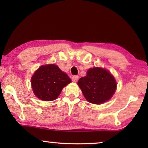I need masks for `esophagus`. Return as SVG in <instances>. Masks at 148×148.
Listing matches in <instances>:
<instances>
[{
  "label": "esophagus",
  "instance_id": "1",
  "mask_svg": "<svg viewBox=\"0 0 148 148\" xmlns=\"http://www.w3.org/2000/svg\"><path fill=\"white\" fill-rule=\"evenodd\" d=\"M78 79H79V77L77 76H72V81H73L74 82H77V80H78Z\"/></svg>",
  "mask_w": 148,
  "mask_h": 148
}]
</instances>
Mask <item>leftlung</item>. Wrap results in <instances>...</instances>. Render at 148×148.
I'll return each mask as SVG.
<instances>
[{
    "instance_id": "8db88e82",
    "label": "left lung",
    "mask_w": 148,
    "mask_h": 148,
    "mask_svg": "<svg viewBox=\"0 0 148 148\" xmlns=\"http://www.w3.org/2000/svg\"><path fill=\"white\" fill-rule=\"evenodd\" d=\"M77 85L87 101L95 104H101L110 100L117 87L112 74L100 67L89 69L86 76L78 80Z\"/></svg>"
}]
</instances>
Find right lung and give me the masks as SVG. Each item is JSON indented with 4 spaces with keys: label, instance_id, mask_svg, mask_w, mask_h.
<instances>
[{
    "label": "right lung",
    "instance_id": "obj_1",
    "mask_svg": "<svg viewBox=\"0 0 148 148\" xmlns=\"http://www.w3.org/2000/svg\"><path fill=\"white\" fill-rule=\"evenodd\" d=\"M72 81L66 73L54 64L42 65L31 77V86L37 98L44 101L56 100L62 88Z\"/></svg>",
    "mask_w": 148,
    "mask_h": 148
}]
</instances>
